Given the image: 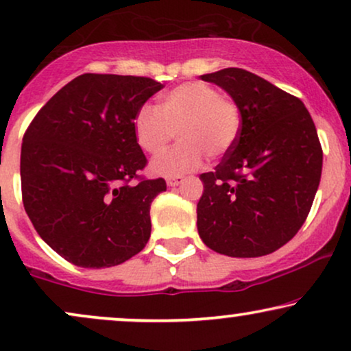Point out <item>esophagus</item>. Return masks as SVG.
<instances>
[{"label": "esophagus", "instance_id": "obj_1", "mask_svg": "<svg viewBox=\"0 0 351 351\" xmlns=\"http://www.w3.org/2000/svg\"><path fill=\"white\" fill-rule=\"evenodd\" d=\"M181 181H183V176H168L167 184L171 186V188H173V186H178Z\"/></svg>", "mask_w": 351, "mask_h": 351}]
</instances>
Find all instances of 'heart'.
<instances>
[{
	"label": "heart",
	"mask_w": 351,
	"mask_h": 351,
	"mask_svg": "<svg viewBox=\"0 0 351 351\" xmlns=\"http://www.w3.org/2000/svg\"><path fill=\"white\" fill-rule=\"evenodd\" d=\"M132 128L139 147L150 155L162 154L178 131L181 143L154 160L152 171L181 176L197 170L206 154L217 158L233 147L241 131V112L237 101L210 84L184 82L163 94L158 108L141 106Z\"/></svg>",
	"instance_id": "heart-1"
}]
</instances>
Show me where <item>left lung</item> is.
Returning <instances> with one entry per match:
<instances>
[{
  "instance_id": "8db88e82",
  "label": "left lung",
  "mask_w": 351,
  "mask_h": 351,
  "mask_svg": "<svg viewBox=\"0 0 351 351\" xmlns=\"http://www.w3.org/2000/svg\"><path fill=\"white\" fill-rule=\"evenodd\" d=\"M241 112L237 143L202 173L199 237L220 254L259 257L298 233L321 181L322 147L303 101L250 71L204 74Z\"/></svg>"
}]
</instances>
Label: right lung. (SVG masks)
<instances>
[{"instance_id":"add662e5","label":"right lung","mask_w":351,"mask_h":351,"mask_svg":"<svg viewBox=\"0 0 351 351\" xmlns=\"http://www.w3.org/2000/svg\"><path fill=\"white\" fill-rule=\"evenodd\" d=\"M163 88L150 77L82 74L35 114L22 139V202L43 241L71 264L112 267L144 250L163 178L139 175L137 110Z\"/></svg>"}]
</instances>
